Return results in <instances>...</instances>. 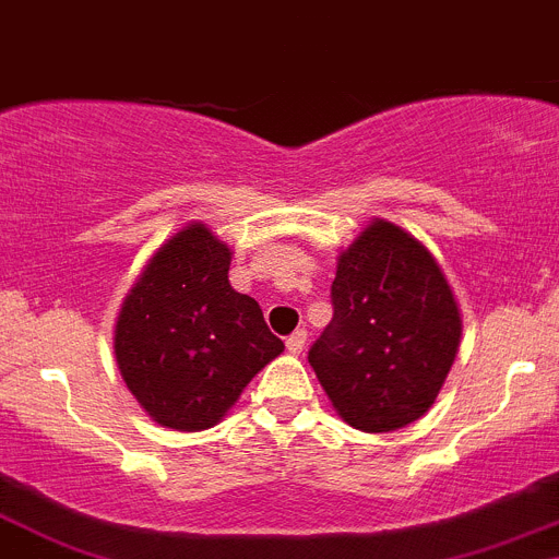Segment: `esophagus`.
<instances>
[{"label":"esophagus","instance_id":"obj_1","mask_svg":"<svg viewBox=\"0 0 559 559\" xmlns=\"http://www.w3.org/2000/svg\"><path fill=\"white\" fill-rule=\"evenodd\" d=\"M286 350L295 356H300L306 350V329H298L295 334L286 336Z\"/></svg>","mask_w":559,"mask_h":559}]
</instances>
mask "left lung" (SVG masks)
<instances>
[{"instance_id":"obj_1","label":"left lung","mask_w":559,"mask_h":559,"mask_svg":"<svg viewBox=\"0 0 559 559\" xmlns=\"http://www.w3.org/2000/svg\"><path fill=\"white\" fill-rule=\"evenodd\" d=\"M331 304L309 365L336 415L370 435L424 417L462 336L460 306L435 255L376 219L336 259Z\"/></svg>"}]
</instances>
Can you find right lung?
Returning a JSON list of instances; mask_svg holds the SVG:
<instances>
[{
  "label": "right lung",
  "mask_w": 559,
  "mask_h": 559,
  "mask_svg": "<svg viewBox=\"0 0 559 559\" xmlns=\"http://www.w3.org/2000/svg\"><path fill=\"white\" fill-rule=\"evenodd\" d=\"M230 250L186 225L147 261L117 317L119 373L155 424H219L261 367L284 350L259 304L228 281Z\"/></svg>",
  "instance_id": "add662e5"
}]
</instances>
